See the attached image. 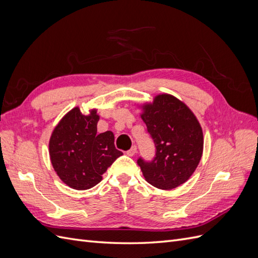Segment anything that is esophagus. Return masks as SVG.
I'll return each mask as SVG.
<instances>
[{"instance_id": "34e87169", "label": "esophagus", "mask_w": 258, "mask_h": 258, "mask_svg": "<svg viewBox=\"0 0 258 258\" xmlns=\"http://www.w3.org/2000/svg\"><path fill=\"white\" fill-rule=\"evenodd\" d=\"M137 154V146L134 145L132 146L129 151H127V155L128 156H135Z\"/></svg>"}]
</instances>
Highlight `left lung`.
Wrapping results in <instances>:
<instances>
[{
	"instance_id": "8db88e82",
	"label": "left lung",
	"mask_w": 258,
	"mask_h": 258,
	"mask_svg": "<svg viewBox=\"0 0 258 258\" xmlns=\"http://www.w3.org/2000/svg\"><path fill=\"white\" fill-rule=\"evenodd\" d=\"M141 118L156 147L152 161L138 159L146 181L160 189H173L188 179L204 151V134L196 116L182 101L162 93L142 106Z\"/></svg>"
}]
</instances>
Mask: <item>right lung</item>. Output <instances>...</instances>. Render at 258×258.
<instances>
[{"label":"right lung","mask_w":258,"mask_h":258,"mask_svg":"<svg viewBox=\"0 0 258 258\" xmlns=\"http://www.w3.org/2000/svg\"><path fill=\"white\" fill-rule=\"evenodd\" d=\"M99 118L96 108L84 115L76 106L62 117L51 134V165L61 181L73 189L96 186L107 168L122 155L116 150L112 131L97 134Z\"/></svg>","instance_id":"obj_1"}]
</instances>
